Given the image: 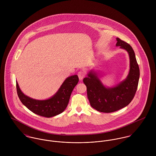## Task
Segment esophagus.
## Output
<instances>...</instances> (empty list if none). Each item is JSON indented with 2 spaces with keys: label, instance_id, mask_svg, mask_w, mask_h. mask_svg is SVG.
I'll return each mask as SVG.
<instances>
[{
  "label": "esophagus",
  "instance_id": "esophagus-1",
  "mask_svg": "<svg viewBox=\"0 0 156 156\" xmlns=\"http://www.w3.org/2000/svg\"><path fill=\"white\" fill-rule=\"evenodd\" d=\"M78 77L80 80H82L85 76V73L83 71H80L78 72Z\"/></svg>",
  "mask_w": 156,
  "mask_h": 156
}]
</instances>
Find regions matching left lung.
<instances>
[{"label": "left lung", "instance_id": "1", "mask_svg": "<svg viewBox=\"0 0 156 156\" xmlns=\"http://www.w3.org/2000/svg\"><path fill=\"white\" fill-rule=\"evenodd\" d=\"M116 46L127 51L130 57V71L126 79L115 87L106 88L95 73L90 71L83 79L90 106L97 111L110 113L127 106L133 99L140 76L134 50L131 45L116 38Z\"/></svg>", "mask_w": 156, "mask_h": 156}]
</instances>
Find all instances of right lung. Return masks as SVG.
<instances>
[{
    "instance_id": "obj_1",
    "label": "right lung",
    "mask_w": 156,
    "mask_h": 156,
    "mask_svg": "<svg viewBox=\"0 0 156 156\" xmlns=\"http://www.w3.org/2000/svg\"><path fill=\"white\" fill-rule=\"evenodd\" d=\"M78 82L77 75L68 77L55 95L45 100H37L25 95L20 89L17 82H16L17 92L21 102L28 109L40 116L50 118L64 111L71 92Z\"/></svg>"
}]
</instances>
